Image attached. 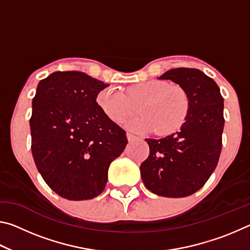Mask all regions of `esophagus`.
Listing matches in <instances>:
<instances>
[{
  "mask_svg": "<svg viewBox=\"0 0 250 250\" xmlns=\"http://www.w3.org/2000/svg\"><path fill=\"white\" fill-rule=\"evenodd\" d=\"M126 137H128V140H129L130 142H132V141H134V140H137V139H138V137H137V135H134V134H132V133H130V132H128V133H126Z\"/></svg>",
  "mask_w": 250,
  "mask_h": 250,
  "instance_id": "obj_1",
  "label": "esophagus"
}]
</instances>
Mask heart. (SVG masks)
<instances>
[{
  "instance_id": "b5f03b06",
  "label": "heart",
  "mask_w": 250,
  "mask_h": 250,
  "mask_svg": "<svg viewBox=\"0 0 250 250\" xmlns=\"http://www.w3.org/2000/svg\"><path fill=\"white\" fill-rule=\"evenodd\" d=\"M97 103L113 122H122L138 111L141 116L129 122V128L138 132L171 134L180 130L191 112V99L183 87L162 80L134 83L126 91L117 87L101 90Z\"/></svg>"
}]
</instances>
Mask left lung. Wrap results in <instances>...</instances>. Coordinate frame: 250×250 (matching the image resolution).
<instances>
[{
  "instance_id": "1",
  "label": "left lung",
  "mask_w": 250,
  "mask_h": 250,
  "mask_svg": "<svg viewBox=\"0 0 250 250\" xmlns=\"http://www.w3.org/2000/svg\"><path fill=\"white\" fill-rule=\"evenodd\" d=\"M160 79H170L188 91L191 112L179 132L146 139L150 153L140 167L141 177L156 195L189 196L217 167L225 124L224 98L217 83L195 68L171 69Z\"/></svg>"
}]
</instances>
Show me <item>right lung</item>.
Wrapping results in <instances>:
<instances>
[{"mask_svg":"<svg viewBox=\"0 0 250 250\" xmlns=\"http://www.w3.org/2000/svg\"><path fill=\"white\" fill-rule=\"evenodd\" d=\"M82 71H55L33 98L32 154L42 177L59 196L90 200L105 188L110 163L128 143L104 115L97 96L108 87Z\"/></svg>","mask_w":250,"mask_h":250,"instance_id":"add662e5","label":"right lung"}]
</instances>
